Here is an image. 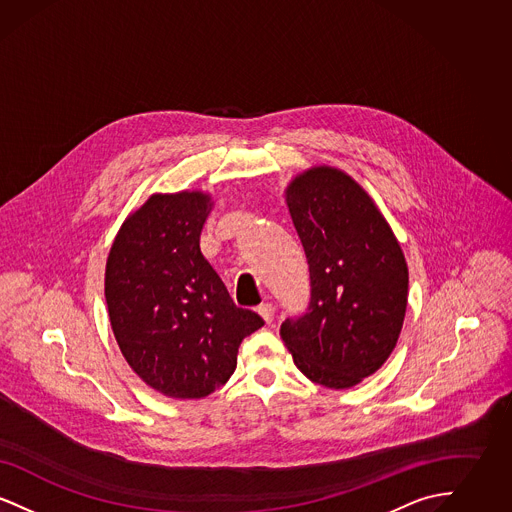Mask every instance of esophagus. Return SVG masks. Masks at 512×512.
<instances>
[{
    "label": "esophagus",
    "mask_w": 512,
    "mask_h": 512,
    "mask_svg": "<svg viewBox=\"0 0 512 512\" xmlns=\"http://www.w3.org/2000/svg\"><path fill=\"white\" fill-rule=\"evenodd\" d=\"M257 313L263 317V320H265L267 324H270L272 318H274V307H272L270 303H263V305L257 307Z\"/></svg>",
    "instance_id": "34e87169"
}]
</instances>
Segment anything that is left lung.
Here are the masks:
<instances>
[{
  "mask_svg": "<svg viewBox=\"0 0 512 512\" xmlns=\"http://www.w3.org/2000/svg\"><path fill=\"white\" fill-rule=\"evenodd\" d=\"M303 244L311 303L280 336L315 384L347 390L395 349L409 295V268L388 220L347 172L318 165L284 190Z\"/></svg>",
  "mask_w": 512,
  "mask_h": 512,
  "instance_id": "1",
  "label": "left lung"
}]
</instances>
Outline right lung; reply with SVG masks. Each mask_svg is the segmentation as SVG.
<instances>
[{"mask_svg": "<svg viewBox=\"0 0 512 512\" xmlns=\"http://www.w3.org/2000/svg\"><path fill=\"white\" fill-rule=\"evenodd\" d=\"M215 201L201 190L149 195L122 222L105 265V301L130 368L171 399L228 382L238 347L265 322L234 305L199 236Z\"/></svg>", "mask_w": 512, "mask_h": 512, "instance_id": "obj_1", "label": "right lung"}]
</instances>
